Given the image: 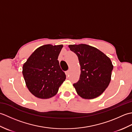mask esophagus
Segmentation results:
<instances>
[{
	"label": "esophagus",
	"mask_w": 132,
	"mask_h": 132,
	"mask_svg": "<svg viewBox=\"0 0 132 132\" xmlns=\"http://www.w3.org/2000/svg\"><path fill=\"white\" fill-rule=\"evenodd\" d=\"M70 73V70H68V71H66V74L67 76H69Z\"/></svg>",
	"instance_id": "esophagus-1"
}]
</instances>
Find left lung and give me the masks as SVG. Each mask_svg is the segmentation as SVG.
I'll list each match as a JSON object with an SVG mask.
<instances>
[{"instance_id": "obj_1", "label": "left lung", "mask_w": 132, "mask_h": 132, "mask_svg": "<svg viewBox=\"0 0 132 132\" xmlns=\"http://www.w3.org/2000/svg\"><path fill=\"white\" fill-rule=\"evenodd\" d=\"M80 65L79 80L73 86L77 94L86 99L98 97L108 87L113 66L110 58L96 47L86 44L70 45Z\"/></svg>"}]
</instances>
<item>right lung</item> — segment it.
<instances>
[{"label":"right lung","mask_w":132,"mask_h":132,"mask_svg":"<svg viewBox=\"0 0 132 132\" xmlns=\"http://www.w3.org/2000/svg\"><path fill=\"white\" fill-rule=\"evenodd\" d=\"M62 45L47 44L35 50L23 66V74L27 88L40 99L54 96L66 79L60 68L58 55Z\"/></svg>","instance_id":"right-lung-1"}]
</instances>
